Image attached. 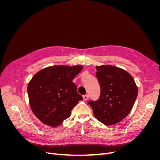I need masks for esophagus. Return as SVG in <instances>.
<instances>
[{
    "label": "esophagus",
    "instance_id": "1",
    "mask_svg": "<svg viewBox=\"0 0 160 160\" xmlns=\"http://www.w3.org/2000/svg\"><path fill=\"white\" fill-rule=\"evenodd\" d=\"M83 100H85V101H86V100L89 98V95H83Z\"/></svg>",
    "mask_w": 160,
    "mask_h": 160
}]
</instances>
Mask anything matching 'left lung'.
Returning a JSON list of instances; mask_svg holds the SVG:
<instances>
[{
    "label": "left lung",
    "instance_id": "left-lung-1",
    "mask_svg": "<svg viewBox=\"0 0 160 160\" xmlns=\"http://www.w3.org/2000/svg\"><path fill=\"white\" fill-rule=\"evenodd\" d=\"M96 69L101 92L98 100H90L88 104L100 122L115 124L130 112L138 97V87L132 76L119 67L100 65Z\"/></svg>",
    "mask_w": 160,
    "mask_h": 160
}]
</instances>
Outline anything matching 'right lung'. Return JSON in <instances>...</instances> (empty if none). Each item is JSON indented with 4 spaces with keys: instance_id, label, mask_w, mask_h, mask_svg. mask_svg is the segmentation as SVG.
<instances>
[{
    "instance_id": "1",
    "label": "right lung",
    "mask_w": 160,
    "mask_h": 160,
    "mask_svg": "<svg viewBox=\"0 0 160 160\" xmlns=\"http://www.w3.org/2000/svg\"><path fill=\"white\" fill-rule=\"evenodd\" d=\"M83 69L81 65H55L37 72L27 91L33 113L41 122L56 127L69 118L72 108L82 100L72 80Z\"/></svg>"
}]
</instances>
